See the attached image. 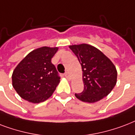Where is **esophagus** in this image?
Listing matches in <instances>:
<instances>
[{
  "mask_svg": "<svg viewBox=\"0 0 135 135\" xmlns=\"http://www.w3.org/2000/svg\"><path fill=\"white\" fill-rule=\"evenodd\" d=\"M65 77H66L67 79H70V75H69V73H65Z\"/></svg>",
  "mask_w": 135,
  "mask_h": 135,
  "instance_id": "esophagus-1",
  "label": "esophagus"
}]
</instances>
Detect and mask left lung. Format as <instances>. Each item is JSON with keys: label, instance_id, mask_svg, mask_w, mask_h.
I'll use <instances>...</instances> for the list:
<instances>
[{"label": "left lung", "instance_id": "obj_1", "mask_svg": "<svg viewBox=\"0 0 135 135\" xmlns=\"http://www.w3.org/2000/svg\"><path fill=\"white\" fill-rule=\"evenodd\" d=\"M82 70L84 90L76 98L95 103L109 94L117 82V70L112 61L96 47L86 44L71 45Z\"/></svg>", "mask_w": 135, "mask_h": 135}]
</instances>
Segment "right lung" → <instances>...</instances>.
Segmentation results:
<instances>
[{
  "label": "right lung",
  "mask_w": 135,
  "mask_h": 135,
  "mask_svg": "<svg viewBox=\"0 0 135 135\" xmlns=\"http://www.w3.org/2000/svg\"><path fill=\"white\" fill-rule=\"evenodd\" d=\"M58 47L43 46L31 51L13 70L12 86L26 101L38 103L51 97L60 82L51 59Z\"/></svg>",
  "instance_id": "obj_1"
}]
</instances>
